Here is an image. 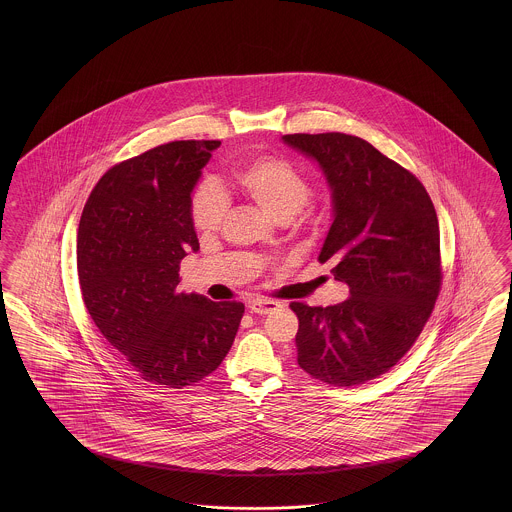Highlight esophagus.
I'll use <instances>...</instances> for the list:
<instances>
[{"label": "esophagus", "mask_w": 512, "mask_h": 512, "mask_svg": "<svg viewBox=\"0 0 512 512\" xmlns=\"http://www.w3.org/2000/svg\"><path fill=\"white\" fill-rule=\"evenodd\" d=\"M278 308L279 304L278 302H274V300L257 298V300L249 302V311H251V313H257V315H268V313H272V311L278 310Z\"/></svg>", "instance_id": "1"}]
</instances>
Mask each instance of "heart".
I'll return each mask as SVG.
<instances>
[{"mask_svg":"<svg viewBox=\"0 0 512 512\" xmlns=\"http://www.w3.org/2000/svg\"><path fill=\"white\" fill-rule=\"evenodd\" d=\"M233 182L278 221L296 216L313 195L310 182L291 163L274 157H261L242 165L234 171ZM225 214L227 201L217 189L204 186L195 193L191 216L197 231H217Z\"/></svg>","mask_w":512,"mask_h":512,"instance_id":"heart-1","label":"heart"}]
</instances>
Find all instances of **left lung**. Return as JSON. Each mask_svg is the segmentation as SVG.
<instances>
[{
	"label": "left lung",
	"mask_w": 512,
	"mask_h": 512,
	"mask_svg": "<svg viewBox=\"0 0 512 512\" xmlns=\"http://www.w3.org/2000/svg\"><path fill=\"white\" fill-rule=\"evenodd\" d=\"M313 159L332 199L319 253L349 285L336 306L293 302L298 366L334 387L362 385L411 349L441 285L439 223L424 186L370 142L345 133L283 135Z\"/></svg>",
	"instance_id": "left-lung-1"
}]
</instances>
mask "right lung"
Instances as JSON below:
<instances>
[{
	"mask_svg": "<svg viewBox=\"0 0 512 512\" xmlns=\"http://www.w3.org/2000/svg\"><path fill=\"white\" fill-rule=\"evenodd\" d=\"M219 140H176L112 167L78 225L84 304L144 381L182 388L227 357L242 302L180 293V263L199 251L191 193Z\"/></svg>",
	"mask_w": 512,
	"mask_h": 512,
	"instance_id": "obj_1",
	"label": "right lung"
}]
</instances>
